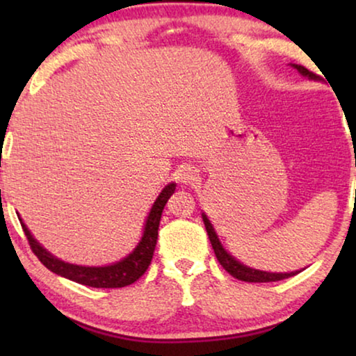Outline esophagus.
<instances>
[{
    "mask_svg": "<svg viewBox=\"0 0 356 356\" xmlns=\"http://www.w3.org/2000/svg\"><path fill=\"white\" fill-rule=\"evenodd\" d=\"M177 178L181 181L183 184H191L197 179V173L193 167H181L177 172Z\"/></svg>",
    "mask_w": 356,
    "mask_h": 356,
    "instance_id": "esophagus-1",
    "label": "esophagus"
}]
</instances>
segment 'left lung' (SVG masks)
Segmentation results:
<instances>
[{
  "mask_svg": "<svg viewBox=\"0 0 356 356\" xmlns=\"http://www.w3.org/2000/svg\"><path fill=\"white\" fill-rule=\"evenodd\" d=\"M293 67H296V70L300 71V74L309 77V79H318V76H316L314 72H311L309 70H306L305 66L293 65ZM202 220H204V225H206L209 240H211V243H212L213 252H216L218 262H220V266L223 267V269H225L230 275L235 277V279L243 280V282H277V280L289 279V277H293L298 274V270L290 272V274H274V272L256 270V269H251V267H248V266H243L240 261H236L235 257L230 256L225 250H223V246L220 245V241H218L216 232H213V228H212V223L209 222L206 213H202Z\"/></svg>",
  "mask_w": 356,
  "mask_h": 356,
  "instance_id": "8db88e82",
  "label": "left lung"
}]
</instances>
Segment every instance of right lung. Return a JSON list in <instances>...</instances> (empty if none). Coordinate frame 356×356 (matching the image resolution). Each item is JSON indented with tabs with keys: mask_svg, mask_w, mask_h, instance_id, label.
<instances>
[{
	"mask_svg": "<svg viewBox=\"0 0 356 356\" xmlns=\"http://www.w3.org/2000/svg\"><path fill=\"white\" fill-rule=\"evenodd\" d=\"M177 184L170 183L168 186L163 188V191L159 194L157 201L154 202L150 213L145 222L144 235L143 240L139 241V245L136 246V250L131 252L128 257H124L123 261L116 262V264L105 266V267H84V266H76L70 264V262L60 261L58 257L51 256L50 252L38 245L33 240L31 232L27 230V227L22 225V230L26 233L29 245L33 254L38 257V261L42 262L47 269H50L55 274L66 277L77 284L94 286V289H121V286L134 284L139 277L144 275V272L147 270L152 261L155 245H157V235H159V225H160V217H162L163 207L170 196L175 193Z\"/></svg>",
	"mask_w": 356,
	"mask_h": 356,
	"instance_id": "1",
	"label": "right lung"
}]
</instances>
